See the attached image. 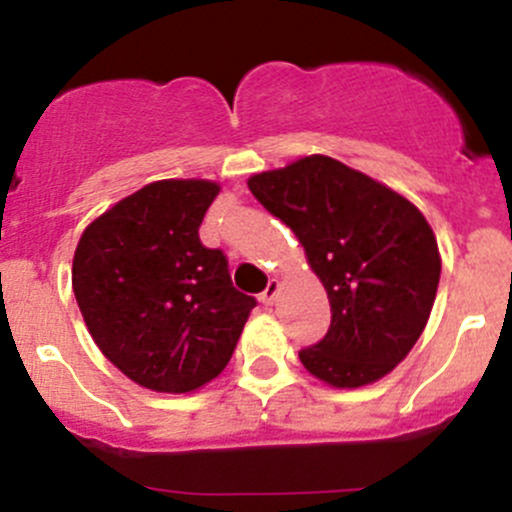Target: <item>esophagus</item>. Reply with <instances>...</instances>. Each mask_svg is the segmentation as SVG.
Wrapping results in <instances>:
<instances>
[{
    "label": "esophagus",
    "instance_id": "esophagus-1",
    "mask_svg": "<svg viewBox=\"0 0 512 512\" xmlns=\"http://www.w3.org/2000/svg\"><path fill=\"white\" fill-rule=\"evenodd\" d=\"M277 294H279V282H277V279H270V282H267V287H265V292L260 294V301L265 306H272L274 299H277Z\"/></svg>",
    "mask_w": 512,
    "mask_h": 512
}]
</instances>
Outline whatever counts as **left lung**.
I'll use <instances>...</instances> for the list:
<instances>
[{
	"mask_svg": "<svg viewBox=\"0 0 512 512\" xmlns=\"http://www.w3.org/2000/svg\"><path fill=\"white\" fill-rule=\"evenodd\" d=\"M247 186L292 228L328 294L331 326L299 351L301 365L341 390L385 378L422 336L437 297L441 255L422 211L324 154L262 171Z\"/></svg>",
	"mask_w": 512,
	"mask_h": 512,
	"instance_id": "1",
	"label": "left lung"
}]
</instances>
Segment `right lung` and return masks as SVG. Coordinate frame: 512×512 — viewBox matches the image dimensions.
Masks as SVG:
<instances>
[{
  "mask_svg": "<svg viewBox=\"0 0 512 512\" xmlns=\"http://www.w3.org/2000/svg\"><path fill=\"white\" fill-rule=\"evenodd\" d=\"M220 186L147 184L98 215L73 255L85 326L117 370L154 392H193L223 373L257 301L198 238Z\"/></svg>",
  "mask_w": 512,
  "mask_h": 512,
  "instance_id": "1",
  "label": "right lung"
}]
</instances>
